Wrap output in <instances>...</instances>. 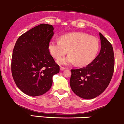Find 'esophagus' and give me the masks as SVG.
I'll list each match as a JSON object with an SVG mask.
<instances>
[{
  "mask_svg": "<svg viewBox=\"0 0 124 124\" xmlns=\"http://www.w3.org/2000/svg\"><path fill=\"white\" fill-rule=\"evenodd\" d=\"M65 69H66V68H65V67H62V66H61V67H60V70H65Z\"/></svg>",
  "mask_w": 124,
  "mask_h": 124,
  "instance_id": "1",
  "label": "esophagus"
}]
</instances>
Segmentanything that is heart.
Instances as JSON below:
<instances>
[{
  "instance_id": "obj_1",
  "label": "heart",
  "mask_w": 124,
  "mask_h": 124,
  "mask_svg": "<svg viewBox=\"0 0 124 124\" xmlns=\"http://www.w3.org/2000/svg\"><path fill=\"white\" fill-rule=\"evenodd\" d=\"M100 47L97 38L84 32H69L62 35L60 40H52L48 45L51 55L59 59L68 51L70 54L58 60L60 64L68 65L77 62L78 66L89 64L96 57Z\"/></svg>"
}]
</instances>
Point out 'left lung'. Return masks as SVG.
<instances>
[{"mask_svg": "<svg viewBox=\"0 0 124 124\" xmlns=\"http://www.w3.org/2000/svg\"><path fill=\"white\" fill-rule=\"evenodd\" d=\"M101 50L98 55L86 67L72 69L70 85L77 96L91 100L101 95L111 81L115 57L111 44L100 33Z\"/></svg>", "mask_w": 124, "mask_h": 124, "instance_id": "left-lung-1", "label": "left lung"}]
</instances>
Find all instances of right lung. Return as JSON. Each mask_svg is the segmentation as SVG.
<instances>
[{
  "instance_id": "obj_1",
  "label": "right lung",
  "mask_w": 124,
  "mask_h": 124,
  "mask_svg": "<svg viewBox=\"0 0 124 124\" xmlns=\"http://www.w3.org/2000/svg\"><path fill=\"white\" fill-rule=\"evenodd\" d=\"M53 31L51 24H40L19 37L14 46L12 75L18 88L29 96L47 92L53 76L60 72V66L48 49Z\"/></svg>"
}]
</instances>
